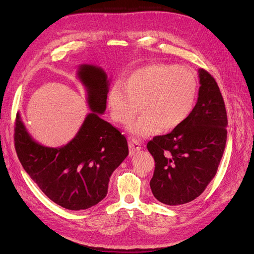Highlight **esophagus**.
I'll return each mask as SVG.
<instances>
[{
  "mask_svg": "<svg viewBox=\"0 0 254 254\" xmlns=\"http://www.w3.org/2000/svg\"><path fill=\"white\" fill-rule=\"evenodd\" d=\"M128 146H129L130 153H134L136 151L141 150V142L136 139H132L131 141H129Z\"/></svg>",
  "mask_w": 254,
  "mask_h": 254,
  "instance_id": "esophagus-1",
  "label": "esophagus"
}]
</instances>
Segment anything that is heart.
Segmentation results:
<instances>
[{
	"mask_svg": "<svg viewBox=\"0 0 254 254\" xmlns=\"http://www.w3.org/2000/svg\"><path fill=\"white\" fill-rule=\"evenodd\" d=\"M109 90L107 105L111 119L127 124L139 110L143 113L127 128L137 137H148L183 124L193 112L197 79L190 68L165 64L137 67Z\"/></svg>",
	"mask_w": 254,
	"mask_h": 254,
	"instance_id": "heart-1",
	"label": "heart"
}]
</instances>
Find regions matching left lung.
<instances>
[{"label":"left lung","instance_id":"1","mask_svg":"<svg viewBox=\"0 0 254 254\" xmlns=\"http://www.w3.org/2000/svg\"><path fill=\"white\" fill-rule=\"evenodd\" d=\"M197 103L190 118L172 132L155 136L147 149L155 159L153 196L168 205L200 196L216 175L227 142V111L217 82L199 68Z\"/></svg>","mask_w":254,"mask_h":254}]
</instances>
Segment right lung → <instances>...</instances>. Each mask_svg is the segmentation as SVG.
<instances>
[{
  "mask_svg": "<svg viewBox=\"0 0 254 254\" xmlns=\"http://www.w3.org/2000/svg\"><path fill=\"white\" fill-rule=\"evenodd\" d=\"M77 76L86 88L91 112L70 142L61 147L38 143L20 113L14 127V146L23 168L52 201L73 211L103 200L112 173L129 152L126 137L101 118L110 84L106 72L94 64H81Z\"/></svg>",
  "mask_w": 254,
  "mask_h": 254,
  "instance_id": "1",
  "label": "right lung"
}]
</instances>
